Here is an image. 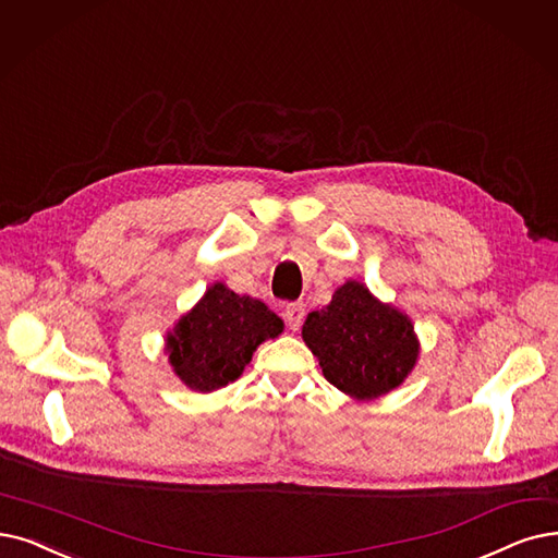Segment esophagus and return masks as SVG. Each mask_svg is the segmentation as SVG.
<instances>
[{
    "label": "esophagus",
    "mask_w": 558,
    "mask_h": 558,
    "mask_svg": "<svg viewBox=\"0 0 558 558\" xmlns=\"http://www.w3.org/2000/svg\"><path fill=\"white\" fill-rule=\"evenodd\" d=\"M303 317H305V305L303 303H289L284 307V322H287V326L292 328V330L301 328Z\"/></svg>",
    "instance_id": "1"
}]
</instances>
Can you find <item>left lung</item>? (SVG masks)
<instances>
[{"instance_id": "left-lung-1", "label": "left lung", "mask_w": 558, "mask_h": 558, "mask_svg": "<svg viewBox=\"0 0 558 558\" xmlns=\"http://www.w3.org/2000/svg\"><path fill=\"white\" fill-rule=\"evenodd\" d=\"M301 335L326 380L355 401L397 390L420 357L413 319L357 280L339 284L326 307L310 312Z\"/></svg>"}]
</instances>
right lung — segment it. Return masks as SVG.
<instances>
[{
    "label": "right lung",
    "mask_w": 558,
    "mask_h": 558,
    "mask_svg": "<svg viewBox=\"0 0 558 558\" xmlns=\"http://www.w3.org/2000/svg\"><path fill=\"white\" fill-rule=\"evenodd\" d=\"M282 330V319L259 299L239 296L226 282H214L166 332L163 351L189 390L207 395L236 380L257 347Z\"/></svg>",
    "instance_id": "1"
}]
</instances>
